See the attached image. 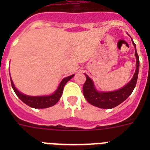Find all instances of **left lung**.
<instances>
[{
  "label": "left lung",
  "instance_id": "1",
  "mask_svg": "<svg viewBox=\"0 0 150 150\" xmlns=\"http://www.w3.org/2000/svg\"><path fill=\"white\" fill-rule=\"evenodd\" d=\"M132 43L135 47V56L137 59V64H136L137 65H136L134 75L132 80L123 88L116 90V91H110V92H98L94 87L92 80L88 77V75L85 74L86 76V81L85 82L83 85V92L85 98L86 99L89 104L99 108L111 109L121 104L125 100H126L128 96L132 93L137 83L139 72V64H140L139 57L136 51V46L133 40H132Z\"/></svg>",
  "mask_w": 150,
  "mask_h": 150
}]
</instances>
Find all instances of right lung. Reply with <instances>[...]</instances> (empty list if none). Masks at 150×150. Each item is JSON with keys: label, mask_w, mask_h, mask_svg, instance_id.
Masks as SVG:
<instances>
[{"label": "right lung", "mask_w": 150, "mask_h": 150, "mask_svg": "<svg viewBox=\"0 0 150 150\" xmlns=\"http://www.w3.org/2000/svg\"><path fill=\"white\" fill-rule=\"evenodd\" d=\"M74 75H71L67 77H65L64 79L61 82L60 85H59V88L56 91H55V93L52 94V95H49V96H28V95H23L21 92L18 91L16 88V87L13 85V81H12L11 78V85L13 87V90L15 91V93L16 94L17 96L20 98L22 101H23L25 104L28 106L33 108H38V109H42V108H47V107H52V106L55 105L57 102L59 101L60 99L61 96L63 92L64 87L65 86L66 83L74 76Z\"/></svg>", "instance_id": "add662e5"}]
</instances>
